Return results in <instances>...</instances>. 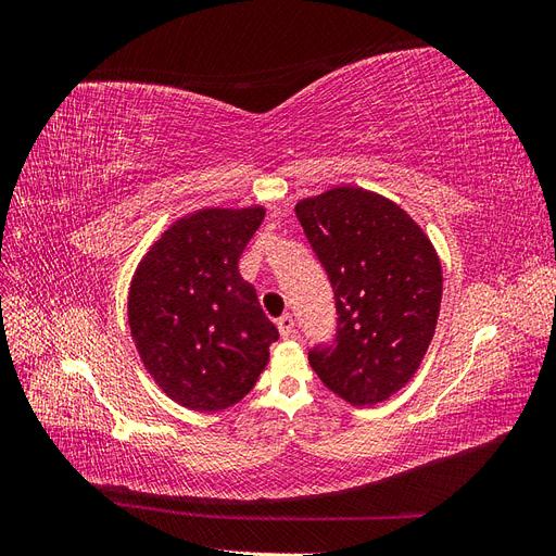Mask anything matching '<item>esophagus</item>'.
I'll return each mask as SVG.
<instances>
[{
	"instance_id": "1",
	"label": "esophagus",
	"mask_w": 556,
	"mask_h": 556,
	"mask_svg": "<svg viewBox=\"0 0 556 556\" xmlns=\"http://www.w3.org/2000/svg\"><path fill=\"white\" fill-rule=\"evenodd\" d=\"M278 331H280V336L282 339H290V336L294 333V317L288 313V315H282V317H278Z\"/></svg>"
}]
</instances>
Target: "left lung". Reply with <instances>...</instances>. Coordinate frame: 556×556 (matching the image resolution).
<instances>
[{"label":"left lung","mask_w":556,"mask_h":556,"mask_svg":"<svg viewBox=\"0 0 556 556\" xmlns=\"http://www.w3.org/2000/svg\"><path fill=\"white\" fill-rule=\"evenodd\" d=\"M331 280L339 331L313 348L317 378L352 406H376L401 392L422 364L441 313L439 252L392 199L357 185L301 199L294 206Z\"/></svg>","instance_id":"1"}]
</instances>
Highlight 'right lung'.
<instances>
[{
    "label": "right lung",
    "instance_id": "1",
    "mask_svg": "<svg viewBox=\"0 0 556 556\" xmlns=\"http://www.w3.org/2000/svg\"><path fill=\"white\" fill-rule=\"evenodd\" d=\"M264 215V206L182 215L134 271L131 341L160 390L190 410L217 413L239 403L278 339L255 288L239 274Z\"/></svg>",
    "mask_w": 556,
    "mask_h": 556
}]
</instances>
